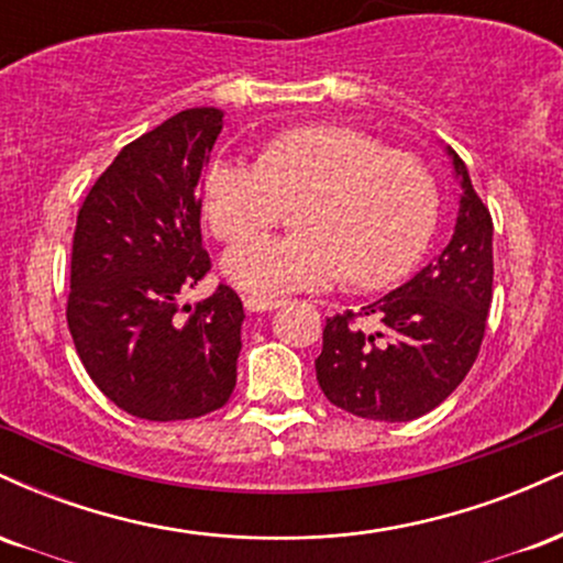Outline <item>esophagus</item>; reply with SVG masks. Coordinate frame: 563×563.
<instances>
[{
  "mask_svg": "<svg viewBox=\"0 0 563 563\" xmlns=\"http://www.w3.org/2000/svg\"><path fill=\"white\" fill-rule=\"evenodd\" d=\"M243 303H245V309H249V312H254V314L273 312V309L280 307V301H275V299H262V296H245Z\"/></svg>",
  "mask_w": 563,
  "mask_h": 563,
  "instance_id": "obj_1",
  "label": "esophagus"
}]
</instances>
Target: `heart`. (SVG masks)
<instances>
[{
	"label": "heart",
	"mask_w": 563,
	"mask_h": 563,
	"mask_svg": "<svg viewBox=\"0 0 563 563\" xmlns=\"http://www.w3.org/2000/svg\"><path fill=\"white\" fill-rule=\"evenodd\" d=\"M300 200L294 236H252ZM203 214L232 286L256 296L331 286L346 273L357 288H384L410 273L437 230L431 172L407 151L341 124L277 132L260 161L219 156L203 172Z\"/></svg>",
	"instance_id": "b5f03b06"
}]
</instances>
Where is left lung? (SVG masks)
<instances>
[{
  "instance_id": "left-lung-1",
  "label": "left lung",
  "mask_w": 563,
  "mask_h": 563,
  "mask_svg": "<svg viewBox=\"0 0 563 563\" xmlns=\"http://www.w3.org/2000/svg\"><path fill=\"white\" fill-rule=\"evenodd\" d=\"M463 196L442 254L360 312L325 320L318 384L331 405L367 421H412L442 405L476 363L493 303V217L455 151ZM379 322L367 332L358 320Z\"/></svg>"
}]
</instances>
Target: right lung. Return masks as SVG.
<instances>
[{
    "label": "right lung",
    "mask_w": 563,
    "mask_h": 563,
    "mask_svg": "<svg viewBox=\"0 0 563 563\" xmlns=\"http://www.w3.org/2000/svg\"><path fill=\"white\" fill-rule=\"evenodd\" d=\"M222 111L190 108L121 147L76 217L66 320L84 371L129 416L187 421L235 389L243 301L179 307L211 269L200 183Z\"/></svg>",
    "instance_id": "add662e5"
}]
</instances>
